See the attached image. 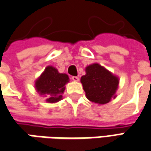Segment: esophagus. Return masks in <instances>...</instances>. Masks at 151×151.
<instances>
[{
  "label": "esophagus",
  "instance_id": "esophagus-1",
  "mask_svg": "<svg viewBox=\"0 0 151 151\" xmlns=\"http://www.w3.org/2000/svg\"><path fill=\"white\" fill-rule=\"evenodd\" d=\"M71 80L73 81H75V82H78V81H80V79H79L78 76H72V77H71Z\"/></svg>",
  "mask_w": 151,
  "mask_h": 151
}]
</instances>
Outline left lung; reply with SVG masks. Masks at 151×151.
<instances>
[{
  "mask_svg": "<svg viewBox=\"0 0 151 151\" xmlns=\"http://www.w3.org/2000/svg\"><path fill=\"white\" fill-rule=\"evenodd\" d=\"M86 74L81 79L86 98L98 105L106 104L117 97L119 79L98 63L85 67Z\"/></svg>",
  "mask_w": 151,
  "mask_h": 151,
  "instance_id": "left-lung-1",
  "label": "left lung"
}]
</instances>
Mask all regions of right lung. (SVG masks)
Masks as SVG:
<instances>
[{
	"mask_svg": "<svg viewBox=\"0 0 151 151\" xmlns=\"http://www.w3.org/2000/svg\"><path fill=\"white\" fill-rule=\"evenodd\" d=\"M67 74L59 73L57 68L48 66L35 81V88L49 103H56L63 99L65 85L69 82Z\"/></svg>",
	"mask_w": 151,
	"mask_h": 151,
	"instance_id": "obj_1",
	"label": "right lung"
}]
</instances>
